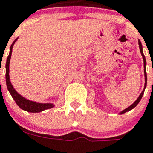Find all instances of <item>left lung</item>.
<instances>
[{"instance_id": "obj_1", "label": "left lung", "mask_w": 153, "mask_h": 153, "mask_svg": "<svg viewBox=\"0 0 153 153\" xmlns=\"http://www.w3.org/2000/svg\"><path fill=\"white\" fill-rule=\"evenodd\" d=\"M139 48H140V54H141V55H142L143 57V60H144V71H145V88H144V90H143V91L141 92V94H140V96L138 97V98L136 100V102L133 103L132 105H130L129 107H128L127 109H126L125 110H123V111L121 112V114H125V113H126V112L129 111V110H131L132 109H133L134 107H136L137 105V104L140 102V99L142 98V96L143 94H144V92H145V87H146V85H147V74H146V71H145V67H146V60H145V55H144V54H143V51H142V44H141V43H140V41L139 40Z\"/></svg>"}]
</instances>
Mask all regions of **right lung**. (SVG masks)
Returning <instances> with one entry per match:
<instances>
[{
    "label": "right lung",
    "instance_id": "obj_1",
    "mask_svg": "<svg viewBox=\"0 0 153 153\" xmlns=\"http://www.w3.org/2000/svg\"><path fill=\"white\" fill-rule=\"evenodd\" d=\"M17 39H16L13 41V44L10 47V52L8 55V58H7V61H6V85H7V88H8L9 93L11 94V95L13 98V99L15 100L16 103L18 105V106L20 107V109L26 110L27 112H31V113H38V112H41L44 109H51L52 107H54L53 104H43V103H36L35 102H32V101L27 100L25 98H23L22 96H20L16 91L14 90L13 85L11 84L10 80H9V62H10L11 55H12V51H13V47L14 45V43L16 42Z\"/></svg>",
    "mask_w": 153,
    "mask_h": 153
}]
</instances>
